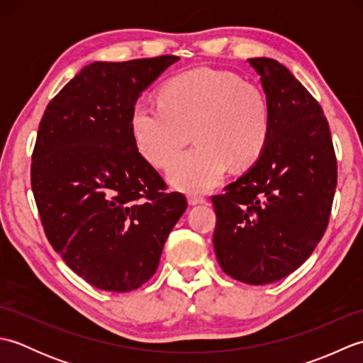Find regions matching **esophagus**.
I'll return each mask as SVG.
<instances>
[{"instance_id":"esophagus-1","label":"esophagus","mask_w":363,"mask_h":363,"mask_svg":"<svg viewBox=\"0 0 363 363\" xmlns=\"http://www.w3.org/2000/svg\"><path fill=\"white\" fill-rule=\"evenodd\" d=\"M189 203H190L191 206H195V204H204V203H206V198H204L203 195H198V194H190V195H189Z\"/></svg>"}]
</instances>
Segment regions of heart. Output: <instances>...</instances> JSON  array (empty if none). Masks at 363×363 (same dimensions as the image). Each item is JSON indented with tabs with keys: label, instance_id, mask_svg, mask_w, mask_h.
Here are the masks:
<instances>
[{
	"label": "heart",
	"instance_id": "b5f03b06",
	"mask_svg": "<svg viewBox=\"0 0 363 363\" xmlns=\"http://www.w3.org/2000/svg\"><path fill=\"white\" fill-rule=\"evenodd\" d=\"M138 150L165 168L191 138L199 143L174 161L169 179L187 191L217 186L230 165L251 167L269 138L272 118L257 86L234 73L191 70L173 76L160 89V103L138 101L130 113Z\"/></svg>",
	"mask_w": 363,
	"mask_h": 363
}]
</instances>
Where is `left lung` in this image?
<instances>
[{
    "label": "left lung",
    "mask_w": 363,
    "mask_h": 363,
    "mask_svg": "<svg viewBox=\"0 0 363 363\" xmlns=\"http://www.w3.org/2000/svg\"><path fill=\"white\" fill-rule=\"evenodd\" d=\"M260 76L272 130L256 164L212 196L213 250L223 272L264 285L295 272L325 235L337 187L328 120L307 89L274 59H248Z\"/></svg>",
    "instance_id": "left-lung-1"
}]
</instances>
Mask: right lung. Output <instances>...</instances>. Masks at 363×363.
Returning <instances> with one entry per match:
<instances>
[{
  "instance_id": "obj_1",
  "label": "right lung",
  "mask_w": 363,
  "mask_h": 363,
  "mask_svg": "<svg viewBox=\"0 0 363 363\" xmlns=\"http://www.w3.org/2000/svg\"><path fill=\"white\" fill-rule=\"evenodd\" d=\"M179 57L94 62L48 103L37 130L30 186L51 246L96 289L125 293L156 273L187 209L138 152L130 113Z\"/></svg>"
}]
</instances>
